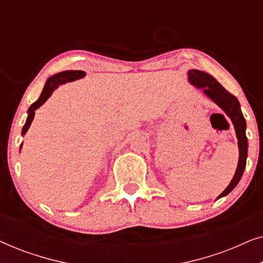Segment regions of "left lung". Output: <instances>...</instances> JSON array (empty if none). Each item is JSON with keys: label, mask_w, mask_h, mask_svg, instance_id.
Instances as JSON below:
<instances>
[{"label": "left lung", "mask_w": 263, "mask_h": 263, "mask_svg": "<svg viewBox=\"0 0 263 263\" xmlns=\"http://www.w3.org/2000/svg\"><path fill=\"white\" fill-rule=\"evenodd\" d=\"M189 81L196 87L202 88L204 95H207L210 98L218 104L222 110L225 111L226 115L231 118L233 125H235V130L238 139V147H239V160L238 166H237L236 174L233 176L231 183H230L228 188L222 192L218 199L228 195L235 186L238 184L240 177H242L244 168L247 164V156H248V140L246 135V120H244L242 111H240V105L238 99L235 96L231 95L229 91L222 87L212 75L204 73L201 70H189L188 71Z\"/></svg>", "instance_id": "8db88e82"}]
</instances>
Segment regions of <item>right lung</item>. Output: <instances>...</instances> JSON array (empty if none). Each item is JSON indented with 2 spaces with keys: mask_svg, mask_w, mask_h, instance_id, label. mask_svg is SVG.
<instances>
[{
  "mask_svg": "<svg viewBox=\"0 0 263 263\" xmlns=\"http://www.w3.org/2000/svg\"><path fill=\"white\" fill-rule=\"evenodd\" d=\"M84 75H85V71H82V70H66V71H62V73H59V74L53 75V77H51L50 79H48L44 88H43L41 97H39L37 102H34L33 104H32V105L30 106V109H28V111H27L28 117H27L26 123H25V125H24L23 133H21V134L23 135L26 134V132L28 130V128H30L32 121H33V118H34V111L46 102V99L51 96L53 89H55L57 86L62 85V84H64V82L77 80V79H80L84 77Z\"/></svg>",
  "mask_w": 263,
  "mask_h": 263,
  "instance_id": "1",
  "label": "right lung"
}]
</instances>
